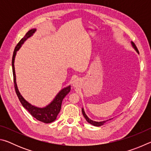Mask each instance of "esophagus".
<instances>
[{"mask_svg": "<svg viewBox=\"0 0 151 151\" xmlns=\"http://www.w3.org/2000/svg\"><path fill=\"white\" fill-rule=\"evenodd\" d=\"M79 84H80V80H79L78 78H76V79H75V80L73 81L72 85H73V86H74V87L77 88L78 86H79Z\"/></svg>", "mask_w": 151, "mask_h": 151, "instance_id": "1", "label": "esophagus"}]
</instances>
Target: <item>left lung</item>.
Segmentation results:
<instances>
[{
    "instance_id": "left-lung-1",
    "label": "left lung",
    "mask_w": 151,
    "mask_h": 151,
    "mask_svg": "<svg viewBox=\"0 0 151 151\" xmlns=\"http://www.w3.org/2000/svg\"><path fill=\"white\" fill-rule=\"evenodd\" d=\"M131 45H132V47H133L134 49L137 51L138 54H139V50H138L137 48V47H136V45H134V43L133 42H132V41L131 42ZM82 113H83L84 117H85V119H86V121H87V122H88V123H90V124H91L92 125H93V126H95V127H100V126H102V125H103L104 123H105V122H106V121H109V120H106V121H100V122L93 121V120H91V119H89L88 117V116L86 115V113H85V110H84L83 108H82ZM109 120H111V119H109Z\"/></svg>"
}]
</instances>
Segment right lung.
I'll use <instances>...</instances> for the list:
<instances>
[{
  "mask_svg": "<svg viewBox=\"0 0 151 151\" xmlns=\"http://www.w3.org/2000/svg\"><path fill=\"white\" fill-rule=\"evenodd\" d=\"M37 31L36 29H32L29 30L27 33L25 35L24 37L20 40V42L18 43L17 47H15L13 56H12V73H13L14 78V88L16 91V93L18 96L20 103L22 104V106L25 109H27L29 113L35 118L40 122H45V123H50L53 121H55L57 119L58 113L60 111L61 104L63 99L65 98L66 95L68 94L70 91V85H68L66 87L63 88L58 92V94L55 96L54 99L50 102V103L45 107H37L35 105H32V104L29 103L26 99H25L22 94L19 92L18 88L17 81H16V74H15L14 69V60L16 57L17 52L20 49V48L22 47V45L24 44V42L30 38V37L35 34V32Z\"/></svg>",
  "mask_w": 151,
  "mask_h": 151,
  "instance_id": "1",
  "label": "right lung"
}]
</instances>
